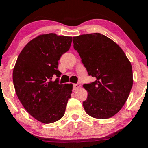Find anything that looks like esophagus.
<instances>
[{
  "label": "esophagus",
  "mask_w": 148,
  "mask_h": 148,
  "mask_svg": "<svg viewBox=\"0 0 148 148\" xmlns=\"http://www.w3.org/2000/svg\"><path fill=\"white\" fill-rule=\"evenodd\" d=\"M81 87V84L80 83H77V84H74V85H73V88H74V90H78L79 87Z\"/></svg>",
  "instance_id": "obj_1"
}]
</instances>
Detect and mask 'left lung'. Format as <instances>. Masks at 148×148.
I'll list each match as a JSON object with an SVG mask.
<instances>
[{
	"instance_id": "1",
	"label": "left lung",
	"mask_w": 148,
	"mask_h": 148,
	"mask_svg": "<svg viewBox=\"0 0 148 148\" xmlns=\"http://www.w3.org/2000/svg\"><path fill=\"white\" fill-rule=\"evenodd\" d=\"M89 76L95 81L84 84L87 98L82 105L85 112L95 119L110 118L124 106L133 84L131 63L121 48L100 33L73 38Z\"/></svg>"
}]
</instances>
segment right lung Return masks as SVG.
Instances as JSON below:
<instances>
[{"instance_id":"add662e5","label":"right lung","mask_w":148,"mask_h":148,"mask_svg":"<svg viewBox=\"0 0 148 148\" xmlns=\"http://www.w3.org/2000/svg\"><path fill=\"white\" fill-rule=\"evenodd\" d=\"M72 37L55 33L40 34L25 45L16 60L13 82L17 97L27 112L44 124L61 119L65 114L72 84H58L57 69L61 56L69 50Z\"/></svg>"}]
</instances>
